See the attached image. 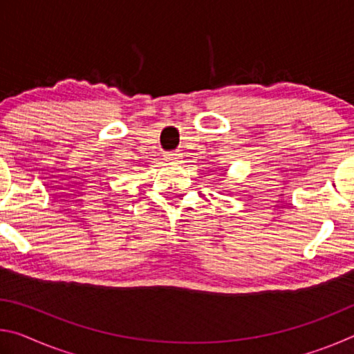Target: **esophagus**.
<instances>
[{
    "mask_svg": "<svg viewBox=\"0 0 354 354\" xmlns=\"http://www.w3.org/2000/svg\"><path fill=\"white\" fill-rule=\"evenodd\" d=\"M164 158H165L167 162L175 164V162H178V160H179V158H181V156H179V153H178V151H169V153H165Z\"/></svg>",
    "mask_w": 354,
    "mask_h": 354,
    "instance_id": "34e87169",
    "label": "esophagus"
}]
</instances>
